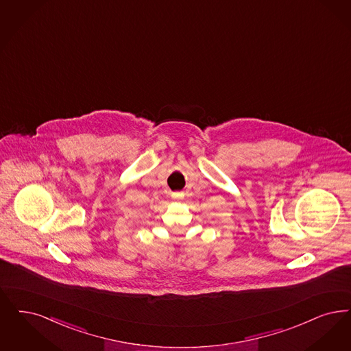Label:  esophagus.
Here are the masks:
<instances>
[{
  "instance_id": "esophagus-1",
  "label": "esophagus",
  "mask_w": 351,
  "mask_h": 351,
  "mask_svg": "<svg viewBox=\"0 0 351 351\" xmlns=\"http://www.w3.org/2000/svg\"><path fill=\"white\" fill-rule=\"evenodd\" d=\"M171 196H172V198H175V199H182L184 195H182V192H175V193H172Z\"/></svg>"
}]
</instances>
